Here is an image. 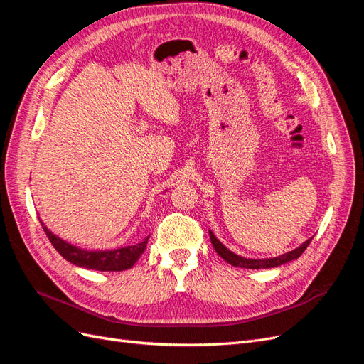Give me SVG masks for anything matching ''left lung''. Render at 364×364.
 Returning <instances> with one entry per match:
<instances>
[{"label":"left lung","mask_w":364,"mask_h":364,"mask_svg":"<svg viewBox=\"0 0 364 364\" xmlns=\"http://www.w3.org/2000/svg\"><path fill=\"white\" fill-rule=\"evenodd\" d=\"M209 238H211V243L215 249V252L222 257L226 262H229L230 266L234 267H241V269H272V267H278L282 266V264L297 259L299 258L304 250L308 247V245L311 243L313 238H308L305 243H302L299 247H296L284 255L274 257V258H264V259H252V258H245L241 255H237V253L230 252L228 247H225L220 241L215 238V235L213 234V230H209Z\"/></svg>","instance_id":"left-lung-1"}]
</instances>
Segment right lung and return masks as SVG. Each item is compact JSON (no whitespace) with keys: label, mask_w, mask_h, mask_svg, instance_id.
I'll list each match as a JSON object with an SVG mask.
<instances>
[{"label":"right lung","mask_w":364,"mask_h":364,"mask_svg":"<svg viewBox=\"0 0 364 364\" xmlns=\"http://www.w3.org/2000/svg\"><path fill=\"white\" fill-rule=\"evenodd\" d=\"M39 222L43 228V232L47 234L54 249H56L65 259L73 262L74 266L100 272H121L130 269L139 259L142 253H144L147 240L150 237L149 235L147 238L138 241L135 245L118 247L114 250H85L67 243V241L59 238L58 235H54L51 230L43 225L42 220H39Z\"/></svg>","instance_id":"add662e5"}]
</instances>
